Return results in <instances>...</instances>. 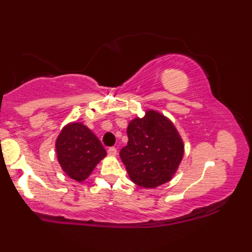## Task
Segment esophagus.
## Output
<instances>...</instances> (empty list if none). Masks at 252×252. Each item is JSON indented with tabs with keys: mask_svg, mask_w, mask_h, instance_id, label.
Here are the masks:
<instances>
[{
	"mask_svg": "<svg viewBox=\"0 0 252 252\" xmlns=\"http://www.w3.org/2000/svg\"><path fill=\"white\" fill-rule=\"evenodd\" d=\"M107 153H108V156H111V157L117 156V149L115 147L108 148V151H107Z\"/></svg>",
	"mask_w": 252,
	"mask_h": 252,
	"instance_id": "34e87169",
	"label": "esophagus"
}]
</instances>
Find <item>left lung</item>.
Instances as JSON below:
<instances>
[{
  "mask_svg": "<svg viewBox=\"0 0 252 252\" xmlns=\"http://www.w3.org/2000/svg\"><path fill=\"white\" fill-rule=\"evenodd\" d=\"M127 145L120 151L133 183L155 189L171 181L184 156V143L169 118L148 109L127 126Z\"/></svg>",
  "mask_w": 252,
  "mask_h": 252,
  "instance_id": "8db88e82",
  "label": "left lung"
}]
</instances>
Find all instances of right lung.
<instances>
[{
    "label": "right lung",
    "instance_id": "add662e5",
    "mask_svg": "<svg viewBox=\"0 0 252 252\" xmlns=\"http://www.w3.org/2000/svg\"><path fill=\"white\" fill-rule=\"evenodd\" d=\"M55 148L63 171L77 182L87 180L107 155L97 136L81 122H70L63 126L56 138Z\"/></svg>",
    "mask_w": 252,
    "mask_h": 252
}]
</instances>
